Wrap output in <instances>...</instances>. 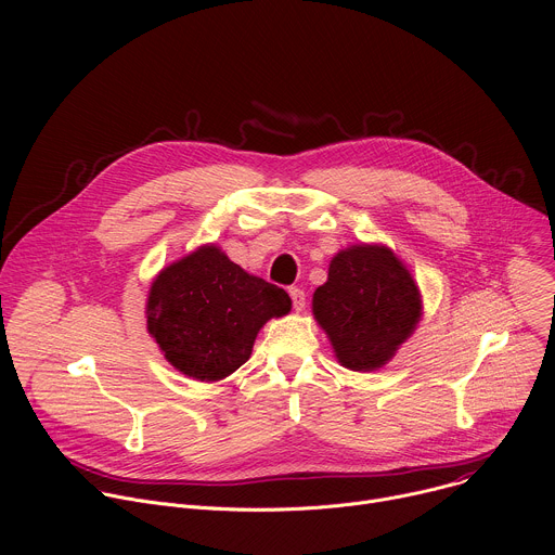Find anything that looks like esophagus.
Returning a JSON list of instances; mask_svg holds the SVG:
<instances>
[{"mask_svg": "<svg viewBox=\"0 0 555 555\" xmlns=\"http://www.w3.org/2000/svg\"><path fill=\"white\" fill-rule=\"evenodd\" d=\"M289 298H292V305L296 311L305 309V292L300 287H289Z\"/></svg>", "mask_w": 555, "mask_h": 555, "instance_id": "esophagus-1", "label": "esophagus"}]
</instances>
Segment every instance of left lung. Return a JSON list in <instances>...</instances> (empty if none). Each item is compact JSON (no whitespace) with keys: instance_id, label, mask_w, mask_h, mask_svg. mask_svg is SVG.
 Returning <instances> with one entry per match:
<instances>
[{"instance_id":"8db88e82","label":"left lung","mask_w":555,"mask_h":555,"mask_svg":"<svg viewBox=\"0 0 555 555\" xmlns=\"http://www.w3.org/2000/svg\"><path fill=\"white\" fill-rule=\"evenodd\" d=\"M420 289L384 246H353L330 263L327 283L313 292V315L343 366L386 364L420 323Z\"/></svg>"}]
</instances>
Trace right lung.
I'll return each mask as SVG.
<instances>
[{
    "label": "right lung",
    "mask_w": 555,
    "mask_h": 555,
    "mask_svg": "<svg viewBox=\"0 0 555 555\" xmlns=\"http://www.w3.org/2000/svg\"><path fill=\"white\" fill-rule=\"evenodd\" d=\"M289 305L285 289L202 246L153 281L146 330L184 375L217 382L250 358L259 330Z\"/></svg>",
    "instance_id": "1"
}]
</instances>
